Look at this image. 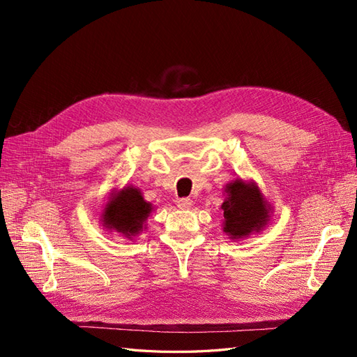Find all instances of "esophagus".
<instances>
[{
    "instance_id": "34e87169",
    "label": "esophagus",
    "mask_w": 357,
    "mask_h": 357,
    "mask_svg": "<svg viewBox=\"0 0 357 357\" xmlns=\"http://www.w3.org/2000/svg\"><path fill=\"white\" fill-rule=\"evenodd\" d=\"M177 207L181 210H189L192 207V199L190 198H180L177 199Z\"/></svg>"
}]
</instances>
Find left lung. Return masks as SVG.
<instances>
[{
	"label": "left lung",
	"mask_w": 357,
	"mask_h": 357,
	"mask_svg": "<svg viewBox=\"0 0 357 357\" xmlns=\"http://www.w3.org/2000/svg\"><path fill=\"white\" fill-rule=\"evenodd\" d=\"M226 197L222 204L223 232L231 240H240L253 232H261L271 218V207L264 198L256 183L235 178L225 188Z\"/></svg>",
	"instance_id": "1"
}]
</instances>
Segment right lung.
<instances>
[{
    "mask_svg": "<svg viewBox=\"0 0 357 357\" xmlns=\"http://www.w3.org/2000/svg\"><path fill=\"white\" fill-rule=\"evenodd\" d=\"M152 210V204L144 201L142 190L134 186H126L112 193L110 201L102 210L101 222L105 229L132 238L143 229Z\"/></svg>",
    "mask_w": 357,
    "mask_h": 357,
    "instance_id": "add662e5",
    "label": "right lung"
}]
</instances>
